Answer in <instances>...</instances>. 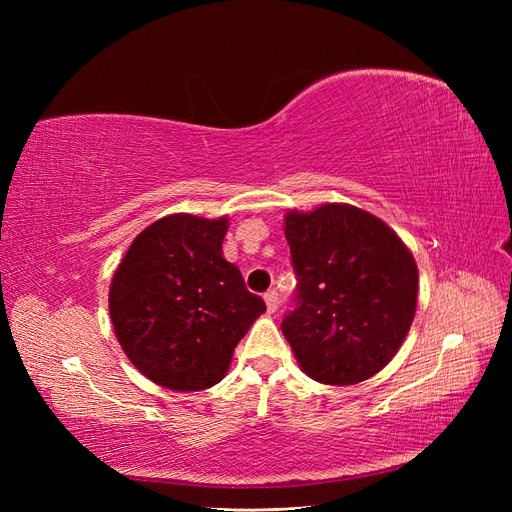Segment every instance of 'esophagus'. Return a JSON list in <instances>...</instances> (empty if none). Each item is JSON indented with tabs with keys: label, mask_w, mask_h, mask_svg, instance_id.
Listing matches in <instances>:
<instances>
[{
	"label": "esophagus",
	"mask_w": 512,
	"mask_h": 512,
	"mask_svg": "<svg viewBox=\"0 0 512 512\" xmlns=\"http://www.w3.org/2000/svg\"><path fill=\"white\" fill-rule=\"evenodd\" d=\"M265 303H267V312L273 314L277 307H280V294H277V290H267L265 292Z\"/></svg>",
	"instance_id": "1"
}]
</instances>
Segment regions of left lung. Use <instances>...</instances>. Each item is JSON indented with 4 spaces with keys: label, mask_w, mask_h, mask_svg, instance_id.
<instances>
[{
    "label": "left lung",
    "mask_w": 512,
    "mask_h": 512,
    "mask_svg": "<svg viewBox=\"0 0 512 512\" xmlns=\"http://www.w3.org/2000/svg\"><path fill=\"white\" fill-rule=\"evenodd\" d=\"M286 239L297 290L282 333L305 374L337 386L378 374L416 312L418 269L408 247L350 205L288 213Z\"/></svg>",
    "instance_id": "obj_1"
}]
</instances>
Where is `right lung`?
<instances>
[{
  "instance_id": "obj_1",
  "label": "right lung",
  "mask_w": 512,
  "mask_h": 512,
  "mask_svg": "<svg viewBox=\"0 0 512 512\" xmlns=\"http://www.w3.org/2000/svg\"><path fill=\"white\" fill-rule=\"evenodd\" d=\"M226 218L168 215L134 239L115 271L108 309L132 365L173 391L218 384L267 305L224 260Z\"/></svg>"
}]
</instances>
